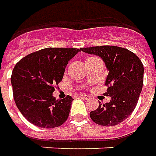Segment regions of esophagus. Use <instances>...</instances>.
<instances>
[{"label":"esophagus","instance_id":"esophagus-1","mask_svg":"<svg viewBox=\"0 0 156 156\" xmlns=\"http://www.w3.org/2000/svg\"><path fill=\"white\" fill-rule=\"evenodd\" d=\"M79 97L80 98H83V99H86V100H87V99H89L90 97L88 96V95H87V94H80L79 95Z\"/></svg>","mask_w":156,"mask_h":156}]
</instances>
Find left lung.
<instances>
[{"label": "left lung", "instance_id": "left-lung-1", "mask_svg": "<svg viewBox=\"0 0 156 156\" xmlns=\"http://www.w3.org/2000/svg\"><path fill=\"white\" fill-rule=\"evenodd\" d=\"M80 51L100 56L109 73L105 80L109 103L100 104L90 112L97 124L113 126L122 123L136 108L144 84V65L138 56L122 47L103 46L80 48Z\"/></svg>", "mask_w": 156, "mask_h": 156}]
</instances>
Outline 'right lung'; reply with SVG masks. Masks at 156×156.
I'll return each mask as SVG.
<instances>
[{"label": "right lung", "mask_w": 156, "mask_h": 156, "mask_svg": "<svg viewBox=\"0 0 156 156\" xmlns=\"http://www.w3.org/2000/svg\"><path fill=\"white\" fill-rule=\"evenodd\" d=\"M80 51L76 48H45L23 57L11 76L13 99L19 111L30 123L41 128H55L65 122L73 99L56 100L52 93L63 77L69 61Z\"/></svg>", "instance_id": "1"}]
</instances>
